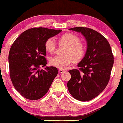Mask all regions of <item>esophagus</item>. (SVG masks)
Wrapping results in <instances>:
<instances>
[{"mask_svg": "<svg viewBox=\"0 0 123 123\" xmlns=\"http://www.w3.org/2000/svg\"><path fill=\"white\" fill-rule=\"evenodd\" d=\"M64 71H65L63 70V69H59V70H58V72H59L60 73H63Z\"/></svg>", "mask_w": 123, "mask_h": 123, "instance_id": "34e87169", "label": "esophagus"}]
</instances>
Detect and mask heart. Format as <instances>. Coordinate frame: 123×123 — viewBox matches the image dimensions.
<instances>
[{
	"mask_svg": "<svg viewBox=\"0 0 123 123\" xmlns=\"http://www.w3.org/2000/svg\"><path fill=\"white\" fill-rule=\"evenodd\" d=\"M60 44L64 45V55L56 56L50 59V63L53 66L64 69L73 62L80 61L83 59L86 53L85 45L80 42V37L72 33H66L58 38ZM45 48L47 52L53 54L56 48V43L53 38L46 40Z\"/></svg>",
	"mask_w": 123,
	"mask_h": 123,
	"instance_id": "1",
	"label": "heart"
}]
</instances>
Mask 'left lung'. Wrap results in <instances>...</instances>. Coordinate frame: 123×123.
Here are the masks:
<instances>
[{"label": "left lung", "mask_w": 123, "mask_h": 123, "mask_svg": "<svg viewBox=\"0 0 123 123\" xmlns=\"http://www.w3.org/2000/svg\"><path fill=\"white\" fill-rule=\"evenodd\" d=\"M69 30L80 32L86 38V55L78 64L79 69H71L67 83L69 92L73 98L88 101L102 93L108 83L114 63V56L108 41L96 31L85 27Z\"/></svg>", "instance_id": "1"}]
</instances>
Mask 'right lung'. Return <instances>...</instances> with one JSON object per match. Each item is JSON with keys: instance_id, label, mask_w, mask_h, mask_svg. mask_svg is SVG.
Listing matches in <instances>:
<instances>
[{"instance_id": "right-lung-1", "label": "right lung", "mask_w": 123, "mask_h": 123, "mask_svg": "<svg viewBox=\"0 0 123 123\" xmlns=\"http://www.w3.org/2000/svg\"><path fill=\"white\" fill-rule=\"evenodd\" d=\"M45 27L28 29L15 40L9 54L10 77L16 90L30 100L41 98L48 92L58 73L56 67L47 64L46 40L61 32Z\"/></svg>"}]
</instances>
